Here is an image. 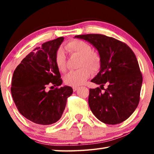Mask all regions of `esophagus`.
I'll return each mask as SVG.
<instances>
[{"mask_svg": "<svg viewBox=\"0 0 154 154\" xmlns=\"http://www.w3.org/2000/svg\"><path fill=\"white\" fill-rule=\"evenodd\" d=\"M78 89H79V88H78V87H73V92H75Z\"/></svg>", "mask_w": 154, "mask_h": 154, "instance_id": "34e87169", "label": "esophagus"}]
</instances>
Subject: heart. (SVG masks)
<instances>
[{"label": "heart", "mask_w": 154, "mask_h": 154, "mask_svg": "<svg viewBox=\"0 0 154 154\" xmlns=\"http://www.w3.org/2000/svg\"><path fill=\"white\" fill-rule=\"evenodd\" d=\"M64 50L71 55L80 57L79 68L67 73L64 78L66 85L77 87L83 84L92 72H96L100 67V57L96 52L92 51L89 44L81 40H73L64 45ZM54 62L58 70L64 72L66 69V57L62 50H58L54 57ZM91 70H90L89 69Z\"/></svg>", "instance_id": "obj_1"}]
</instances>
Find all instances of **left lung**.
<instances>
[{
  "label": "left lung",
  "mask_w": 154,
  "mask_h": 154,
  "mask_svg": "<svg viewBox=\"0 0 154 154\" xmlns=\"http://www.w3.org/2000/svg\"><path fill=\"white\" fill-rule=\"evenodd\" d=\"M92 44L100 57V70L91 82L103 88L90 89L88 104L97 119L109 125L121 123L140 102L142 75L135 54L123 42L102 34L75 35Z\"/></svg>",
  "instance_id": "1"
}]
</instances>
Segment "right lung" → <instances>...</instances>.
I'll return each mask as SVG.
<instances>
[{
  "instance_id": "add662e5",
  "label": "right lung",
  "mask_w": 154,
  "mask_h": 154,
  "mask_svg": "<svg viewBox=\"0 0 154 154\" xmlns=\"http://www.w3.org/2000/svg\"><path fill=\"white\" fill-rule=\"evenodd\" d=\"M60 37L42 44L17 66L12 75L11 93L18 111L26 119L40 125H51L62 117L67 98L73 93L69 86L47 92L50 83L62 84L54 62L57 51L64 41Z\"/></svg>"
}]
</instances>
